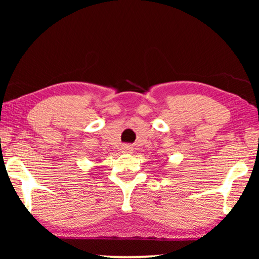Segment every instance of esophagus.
<instances>
[{"label":"esophagus","mask_w":259,"mask_h":259,"mask_svg":"<svg viewBox=\"0 0 259 259\" xmlns=\"http://www.w3.org/2000/svg\"><path fill=\"white\" fill-rule=\"evenodd\" d=\"M122 152H123V153H126V154L132 153L133 147L131 146V145H123V146H122Z\"/></svg>","instance_id":"34e87169"}]
</instances>
